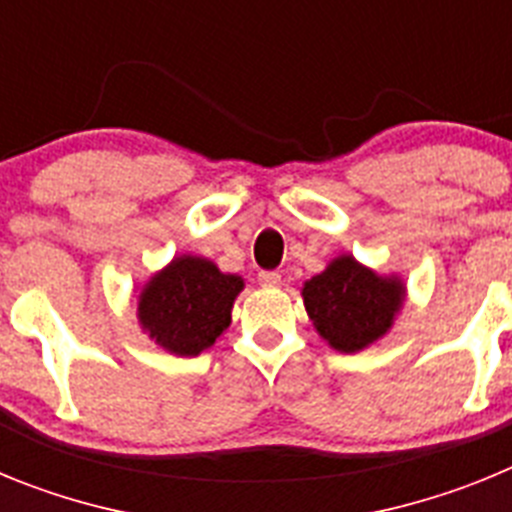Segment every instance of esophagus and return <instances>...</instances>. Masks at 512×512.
Wrapping results in <instances>:
<instances>
[{
	"label": "esophagus",
	"instance_id": "esophagus-1",
	"mask_svg": "<svg viewBox=\"0 0 512 512\" xmlns=\"http://www.w3.org/2000/svg\"><path fill=\"white\" fill-rule=\"evenodd\" d=\"M261 287H279L282 284V274L279 271H259Z\"/></svg>",
	"mask_w": 512,
	"mask_h": 512
}]
</instances>
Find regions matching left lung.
Segmentation results:
<instances>
[{
	"label": "left lung",
	"instance_id": "8db88e82",
	"mask_svg": "<svg viewBox=\"0 0 512 512\" xmlns=\"http://www.w3.org/2000/svg\"><path fill=\"white\" fill-rule=\"evenodd\" d=\"M405 287L382 279L354 256H341L302 287L307 315L320 336L343 354H354L390 330Z\"/></svg>",
	"mask_w": 512,
	"mask_h": 512
}]
</instances>
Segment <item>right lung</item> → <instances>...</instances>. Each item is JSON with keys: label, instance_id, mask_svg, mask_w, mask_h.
I'll list each match as a JSON object with an SVG mask.
<instances>
[{"label": "right lung", "instance_id": "1", "mask_svg": "<svg viewBox=\"0 0 512 512\" xmlns=\"http://www.w3.org/2000/svg\"><path fill=\"white\" fill-rule=\"evenodd\" d=\"M241 289V277L223 274L207 259L182 256L143 289L138 318L166 351L197 356L230 325L233 300Z\"/></svg>", "mask_w": 512, "mask_h": 512}]
</instances>
